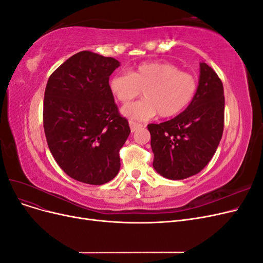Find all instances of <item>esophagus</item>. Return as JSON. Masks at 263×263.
Here are the masks:
<instances>
[{
	"label": "esophagus",
	"instance_id": "1",
	"mask_svg": "<svg viewBox=\"0 0 263 263\" xmlns=\"http://www.w3.org/2000/svg\"><path fill=\"white\" fill-rule=\"evenodd\" d=\"M129 126H130V130H132L133 133H134L135 130H137V128H139V127H141L140 124L132 122V121H129Z\"/></svg>",
	"mask_w": 263,
	"mask_h": 263
}]
</instances>
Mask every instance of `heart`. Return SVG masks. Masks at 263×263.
Listing matches in <instances>:
<instances>
[{
    "label": "heart",
    "instance_id": "b5f03b06",
    "mask_svg": "<svg viewBox=\"0 0 263 263\" xmlns=\"http://www.w3.org/2000/svg\"><path fill=\"white\" fill-rule=\"evenodd\" d=\"M113 97L127 103L140 95L145 99L122 108V114L133 121H146L157 113L171 117L184 110L194 99L197 81L193 74L180 71L170 62H145L129 73L117 72L108 81Z\"/></svg>",
    "mask_w": 263,
    "mask_h": 263
}]
</instances>
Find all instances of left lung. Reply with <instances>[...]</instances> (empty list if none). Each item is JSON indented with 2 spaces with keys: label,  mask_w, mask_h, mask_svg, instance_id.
Masks as SVG:
<instances>
[{
  "label": "left lung",
  "mask_w": 263,
  "mask_h": 263,
  "mask_svg": "<svg viewBox=\"0 0 263 263\" xmlns=\"http://www.w3.org/2000/svg\"><path fill=\"white\" fill-rule=\"evenodd\" d=\"M224 108L220 79L200 62L197 90L190 105L170 121L148 125L155 170L169 180H183L202 171L221 139Z\"/></svg>",
  "instance_id": "8db88e82"
}]
</instances>
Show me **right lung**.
Listing matches in <instances>:
<instances>
[{
    "label": "right lung",
    "instance_id": "obj_1",
    "mask_svg": "<svg viewBox=\"0 0 263 263\" xmlns=\"http://www.w3.org/2000/svg\"><path fill=\"white\" fill-rule=\"evenodd\" d=\"M121 66L112 57L80 51L49 77L44 99V129L55 162L70 178L101 185L121 168L119 149L130 134L108 87Z\"/></svg>",
    "mask_w": 263,
    "mask_h": 263
}]
</instances>
